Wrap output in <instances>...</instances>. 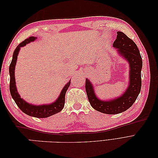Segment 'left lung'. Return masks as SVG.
<instances>
[{"instance_id": "8db88e82", "label": "left lung", "mask_w": 158, "mask_h": 158, "mask_svg": "<svg viewBox=\"0 0 158 158\" xmlns=\"http://www.w3.org/2000/svg\"><path fill=\"white\" fill-rule=\"evenodd\" d=\"M113 47L125 59L130 65V80L128 88L120 97L113 100L103 101L98 99L89 80H85V91L92 107L97 111L109 114L121 113L130 108L136 101L141 89V70L142 60L136 44L121 31L117 32Z\"/></svg>"}]
</instances>
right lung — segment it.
Returning <instances> with one entry per match:
<instances>
[{
    "label": "right lung",
    "mask_w": 158,
    "mask_h": 158,
    "mask_svg": "<svg viewBox=\"0 0 158 158\" xmlns=\"http://www.w3.org/2000/svg\"><path fill=\"white\" fill-rule=\"evenodd\" d=\"M36 37H30L27 38L22 43L19 44L16 49L14 50L12 60L9 66V73H10V92L14 102L16 103L18 107L21 109V111L29 116L37 118H46L51 115L59 113L63 109L65 103V94L66 90L68 89L70 84V80L65 85V86L62 89L59 97L56 101L48 105H40V106H34V105L27 103L25 100L20 98V95L18 94L16 87L15 76H14V70L17 60V57L20 47L25 46L26 44L35 40Z\"/></svg>",
    "instance_id": "right-lung-1"
}]
</instances>
